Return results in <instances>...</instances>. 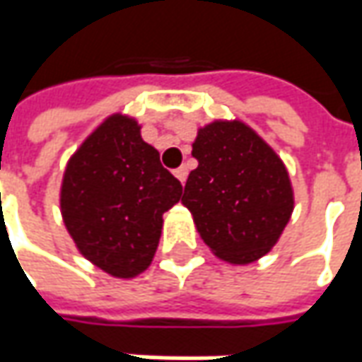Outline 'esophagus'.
<instances>
[{"mask_svg": "<svg viewBox=\"0 0 362 362\" xmlns=\"http://www.w3.org/2000/svg\"><path fill=\"white\" fill-rule=\"evenodd\" d=\"M173 173H175V177H177V179H179V181L185 185V181H187V173H189L187 167H179V169H175Z\"/></svg>", "mask_w": 362, "mask_h": 362, "instance_id": "obj_1", "label": "esophagus"}]
</instances>
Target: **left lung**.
Returning <instances> with one entry per match:
<instances>
[{
  "label": "left lung",
  "instance_id": "1",
  "mask_svg": "<svg viewBox=\"0 0 362 362\" xmlns=\"http://www.w3.org/2000/svg\"><path fill=\"white\" fill-rule=\"evenodd\" d=\"M197 159L181 203L202 240L230 264H252L280 240L294 209L282 159L242 120H216L197 132Z\"/></svg>",
  "mask_w": 362,
  "mask_h": 362
}]
</instances>
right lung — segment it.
<instances>
[{
	"instance_id": "add662e5",
	"label": "right lung",
	"mask_w": 362,
	"mask_h": 362,
	"mask_svg": "<svg viewBox=\"0 0 362 362\" xmlns=\"http://www.w3.org/2000/svg\"><path fill=\"white\" fill-rule=\"evenodd\" d=\"M183 187L143 141L134 119L112 115L70 157L62 179L64 226L80 250L106 274L134 278L159 245L163 214Z\"/></svg>"
}]
</instances>
